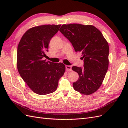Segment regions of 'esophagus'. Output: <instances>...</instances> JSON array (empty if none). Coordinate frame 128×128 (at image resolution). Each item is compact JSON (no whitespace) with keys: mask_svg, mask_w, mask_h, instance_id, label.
<instances>
[{"mask_svg":"<svg viewBox=\"0 0 128 128\" xmlns=\"http://www.w3.org/2000/svg\"><path fill=\"white\" fill-rule=\"evenodd\" d=\"M66 70L67 71H71L72 67L70 66H66Z\"/></svg>","mask_w":128,"mask_h":128,"instance_id":"esophagus-1","label":"esophagus"}]
</instances>
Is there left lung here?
Listing matches in <instances>:
<instances>
[{
    "label": "left lung",
    "mask_w": 128,
    "mask_h": 128,
    "mask_svg": "<svg viewBox=\"0 0 128 128\" xmlns=\"http://www.w3.org/2000/svg\"><path fill=\"white\" fill-rule=\"evenodd\" d=\"M60 32L71 42L75 51L82 52L83 68L73 66L79 78L73 83L74 90L84 95L98 90L102 83L109 64V46L102 33L94 26L63 24Z\"/></svg>",
    "instance_id": "1"
}]
</instances>
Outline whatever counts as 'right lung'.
Instances as JSON below:
<instances>
[{"label":"right lung","instance_id":"obj_1","mask_svg":"<svg viewBox=\"0 0 128 128\" xmlns=\"http://www.w3.org/2000/svg\"><path fill=\"white\" fill-rule=\"evenodd\" d=\"M61 24L32 27L24 34L17 51V68L24 80L34 92L45 95L54 92L64 74L65 65L44 60L52 37Z\"/></svg>","mask_w":128,"mask_h":128}]
</instances>
